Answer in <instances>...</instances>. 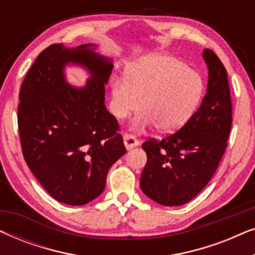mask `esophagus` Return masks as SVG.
Instances as JSON below:
<instances>
[{"mask_svg":"<svg viewBox=\"0 0 255 255\" xmlns=\"http://www.w3.org/2000/svg\"><path fill=\"white\" fill-rule=\"evenodd\" d=\"M124 145L127 149H132L139 145V141L133 134H124Z\"/></svg>","mask_w":255,"mask_h":255,"instance_id":"34e87169","label":"esophagus"}]
</instances>
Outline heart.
<instances>
[{
    "instance_id": "obj_1",
    "label": "heart",
    "mask_w": 255,
    "mask_h": 255,
    "mask_svg": "<svg viewBox=\"0 0 255 255\" xmlns=\"http://www.w3.org/2000/svg\"><path fill=\"white\" fill-rule=\"evenodd\" d=\"M204 81L179 58L149 54L132 61L125 69V79L111 81V113L117 120L142 110L134 128L156 125L170 133L187 124L200 107Z\"/></svg>"
}]
</instances>
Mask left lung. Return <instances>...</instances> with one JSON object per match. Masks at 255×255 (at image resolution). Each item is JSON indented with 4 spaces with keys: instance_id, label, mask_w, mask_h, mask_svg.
<instances>
[{
    "instance_id": "1",
    "label": "left lung",
    "mask_w": 255,
    "mask_h": 255,
    "mask_svg": "<svg viewBox=\"0 0 255 255\" xmlns=\"http://www.w3.org/2000/svg\"><path fill=\"white\" fill-rule=\"evenodd\" d=\"M208 67L207 93L181 130L161 141L147 140V162L140 176L146 196L166 207L186 204L211 180L226 148L232 124L228 73L209 48L202 53Z\"/></svg>"
}]
</instances>
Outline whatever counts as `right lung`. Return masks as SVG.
<instances>
[{"label":"right lung","mask_w":255,"mask_h":255,"mask_svg":"<svg viewBox=\"0 0 255 255\" xmlns=\"http://www.w3.org/2000/svg\"><path fill=\"white\" fill-rule=\"evenodd\" d=\"M96 48L51 45L38 55L19 92L17 118L25 162L44 189L68 205L99 197L110 167L127 153L116 118L104 104L113 59ZM67 65L89 73L85 86L67 81Z\"/></svg>","instance_id":"add662e5"}]
</instances>
